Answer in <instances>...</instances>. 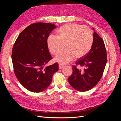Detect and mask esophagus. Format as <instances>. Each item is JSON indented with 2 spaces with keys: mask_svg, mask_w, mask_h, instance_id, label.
<instances>
[{
  "mask_svg": "<svg viewBox=\"0 0 121 121\" xmlns=\"http://www.w3.org/2000/svg\"><path fill=\"white\" fill-rule=\"evenodd\" d=\"M59 68L60 69H63V68H64V67H65V65H62V64H59Z\"/></svg>",
  "mask_w": 121,
  "mask_h": 121,
  "instance_id": "34e87169",
  "label": "esophagus"
}]
</instances>
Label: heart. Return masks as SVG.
I'll use <instances>...</instances> for the list:
<instances>
[{"instance_id":"obj_1","label":"heart","mask_w":121,"mask_h":121,"mask_svg":"<svg viewBox=\"0 0 121 121\" xmlns=\"http://www.w3.org/2000/svg\"><path fill=\"white\" fill-rule=\"evenodd\" d=\"M92 31L87 26L76 24L65 25L56 31V35H50L47 40L50 52L57 54L65 47L66 48L55 57L56 61L66 64L73 58L84 56L91 49L93 44Z\"/></svg>"}]
</instances>
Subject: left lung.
<instances>
[{"label": "left lung", "mask_w": 121, "mask_h": 121, "mask_svg": "<svg viewBox=\"0 0 121 121\" xmlns=\"http://www.w3.org/2000/svg\"><path fill=\"white\" fill-rule=\"evenodd\" d=\"M93 36L92 48L76 63L83 69L80 70L74 65L72 74L68 78L71 86L81 92L89 90L96 85L101 78L107 64V51L104 40L95 32Z\"/></svg>", "instance_id": "1"}]
</instances>
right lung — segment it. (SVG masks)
<instances>
[{"label": "right lung", "mask_w": 121, "mask_h": 121, "mask_svg": "<svg viewBox=\"0 0 121 121\" xmlns=\"http://www.w3.org/2000/svg\"><path fill=\"white\" fill-rule=\"evenodd\" d=\"M56 27L48 23H35L22 32L14 42L12 59L18 81L33 92H42L50 84L57 63L46 65L52 59L47 40Z\"/></svg>", "instance_id": "add662e5"}]
</instances>
